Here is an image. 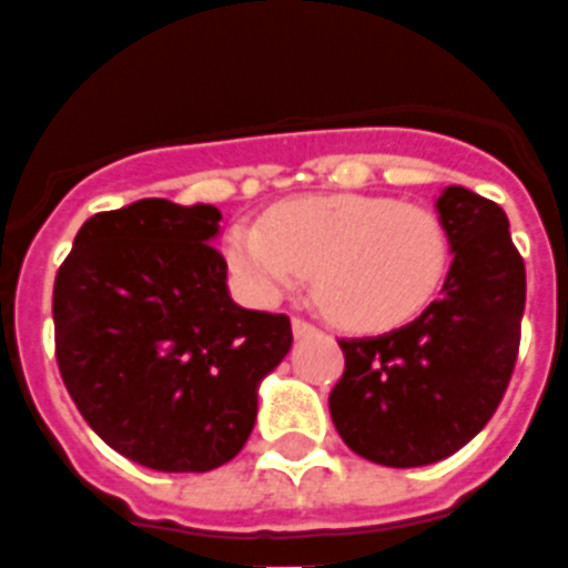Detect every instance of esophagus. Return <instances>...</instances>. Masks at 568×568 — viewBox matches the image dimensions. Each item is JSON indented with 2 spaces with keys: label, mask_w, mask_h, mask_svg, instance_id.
Listing matches in <instances>:
<instances>
[{
  "label": "esophagus",
  "mask_w": 568,
  "mask_h": 568,
  "mask_svg": "<svg viewBox=\"0 0 568 568\" xmlns=\"http://www.w3.org/2000/svg\"><path fill=\"white\" fill-rule=\"evenodd\" d=\"M292 332H295V337H307V334L316 332V325H310L307 320H292Z\"/></svg>",
  "instance_id": "34e87169"
}]
</instances>
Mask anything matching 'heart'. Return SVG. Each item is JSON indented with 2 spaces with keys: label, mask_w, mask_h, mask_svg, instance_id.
Segmentation results:
<instances>
[{
  "label": "heart",
  "mask_w": 568,
  "mask_h": 568,
  "mask_svg": "<svg viewBox=\"0 0 568 568\" xmlns=\"http://www.w3.org/2000/svg\"><path fill=\"white\" fill-rule=\"evenodd\" d=\"M224 258L255 301H276L313 271V295L349 332H389L438 297L450 234L426 206L381 194H307L236 222Z\"/></svg>",
  "instance_id": "b5f03b06"
}]
</instances>
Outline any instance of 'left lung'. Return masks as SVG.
<instances>
[{
  "label": "left lung",
  "mask_w": 568,
  "mask_h": 568,
  "mask_svg": "<svg viewBox=\"0 0 568 568\" xmlns=\"http://www.w3.org/2000/svg\"><path fill=\"white\" fill-rule=\"evenodd\" d=\"M453 264L438 301L377 337L337 341L344 377L328 395L334 428L371 463L417 468L465 447L511 381L526 271L508 215L468 187L440 191Z\"/></svg>",
  "instance_id": "8db88e82"
}]
</instances>
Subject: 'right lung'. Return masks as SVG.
I'll return each instance as SVG.
<instances>
[{
  "mask_svg": "<svg viewBox=\"0 0 568 568\" xmlns=\"http://www.w3.org/2000/svg\"><path fill=\"white\" fill-rule=\"evenodd\" d=\"M222 212L149 197L81 224L54 280L60 377L100 438L154 471L231 463L292 322L227 295Z\"/></svg>",
  "mask_w": 568,
  "mask_h": 568,
  "instance_id": "1",
  "label": "right lung"
}]
</instances>
